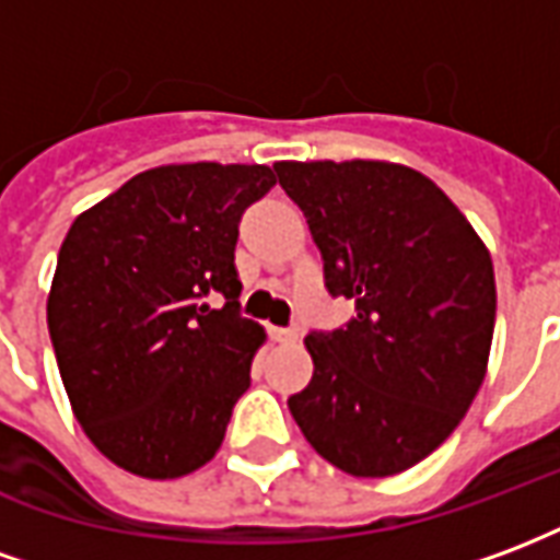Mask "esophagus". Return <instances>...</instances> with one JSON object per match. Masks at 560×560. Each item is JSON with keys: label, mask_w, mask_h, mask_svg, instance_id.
Returning <instances> with one entry per match:
<instances>
[{"label": "esophagus", "mask_w": 560, "mask_h": 560, "mask_svg": "<svg viewBox=\"0 0 560 560\" xmlns=\"http://www.w3.org/2000/svg\"><path fill=\"white\" fill-rule=\"evenodd\" d=\"M269 336L276 341H296L300 339V329L296 327H269Z\"/></svg>", "instance_id": "esophagus-1"}]
</instances>
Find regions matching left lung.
<instances>
[{"instance_id": "obj_1", "label": "left lung", "mask_w": 560, "mask_h": 560, "mask_svg": "<svg viewBox=\"0 0 560 560\" xmlns=\"http://www.w3.org/2000/svg\"><path fill=\"white\" fill-rule=\"evenodd\" d=\"M332 296L357 303L308 332L312 384L288 399L317 456L393 477L444 444L480 389L494 332L492 255L438 185L396 161H279Z\"/></svg>"}]
</instances>
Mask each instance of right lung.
<instances>
[{"label":"right lung","mask_w":560,"mask_h":560,"mask_svg":"<svg viewBox=\"0 0 560 560\" xmlns=\"http://www.w3.org/2000/svg\"><path fill=\"white\" fill-rule=\"evenodd\" d=\"M272 185L267 164H161L68 228L47 327L71 411L116 468L176 480L219 453L267 341L236 312V224Z\"/></svg>","instance_id":"1"}]
</instances>
